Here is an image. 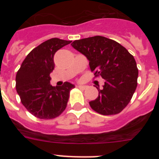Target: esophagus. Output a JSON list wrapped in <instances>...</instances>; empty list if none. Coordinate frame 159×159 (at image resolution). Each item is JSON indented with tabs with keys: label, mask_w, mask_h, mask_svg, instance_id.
<instances>
[{
	"label": "esophagus",
	"mask_w": 159,
	"mask_h": 159,
	"mask_svg": "<svg viewBox=\"0 0 159 159\" xmlns=\"http://www.w3.org/2000/svg\"><path fill=\"white\" fill-rule=\"evenodd\" d=\"M78 88L80 89H85L87 88L86 85H78Z\"/></svg>",
	"instance_id": "obj_1"
}]
</instances>
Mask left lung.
Segmentation results:
<instances>
[{
    "label": "left lung",
    "mask_w": 159,
    "mask_h": 159,
    "mask_svg": "<svg viewBox=\"0 0 159 159\" xmlns=\"http://www.w3.org/2000/svg\"><path fill=\"white\" fill-rule=\"evenodd\" d=\"M71 45L89 60L95 76L105 80L102 89L96 88L99 96L89 102L91 107L103 116L121 112L137 87L139 70L134 57L120 43L101 36L75 40Z\"/></svg>",
    "instance_id": "obj_1"
}]
</instances>
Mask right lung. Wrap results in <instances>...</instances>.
<instances>
[{
	"label": "right lung",
	"instance_id": "right-lung-1",
	"mask_svg": "<svg viewBox=\"0 0 159 159\" xmlns=\"http://www.w3.org/2000/svg\"><path fill=\"white\" fill-rule=\"evenodd\" d=\"M71 40L52 38L32 49L24 60L16 75V88L22 104L36 117L51 119L65 110L70 91L75 85L50 84V74L55 67L54 55Z\"/></svg>",
	"mask_w": 159,
	"mask_h": 159
}]
</instances>
